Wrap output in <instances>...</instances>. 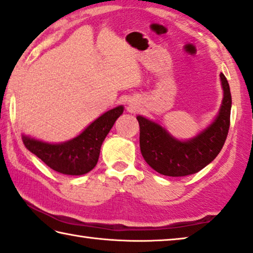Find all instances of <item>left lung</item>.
Masks as SVG:
<instances>
[{
	"mask_svg": "<svg viewBox=\"0 0 253 253\" xmlns=\"http://www.w3.org/2000/svg\"><path fill=\"white\" fill-rule=\"evenodd\" d=\"M223 100L218 115L210 126L188 141H179L166 128L143 116L139 124V146L144 160L152 169L169 177H184L204 169L218 155L226 141L232 107L230 85L219 74Z\"/></svg>",
	"mask_w": 253,
	"mask_h": 253,
	"instance_id": "obj_1",
	"label": "left lung"
}]
</instances>
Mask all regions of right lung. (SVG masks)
Here are the masks:
<instances>
[{"label": "right lung", "mask_w": 253, "mask_h": 253, "mask_svg": "<svg viewBox=\"0 0 253 253\" xmlns=\"http://www.w3.org/2000/svg\"><path fill=\"white\" fill-rule=\"evenodd\" d=\"M123 111V106L108 110L70 141L53 144L26 135H22V141L31 153L56 172L67 175L85 174L98 163L102 142Z\"/></svg>", "instance_id": "right-lung-1"}]
</instances>
